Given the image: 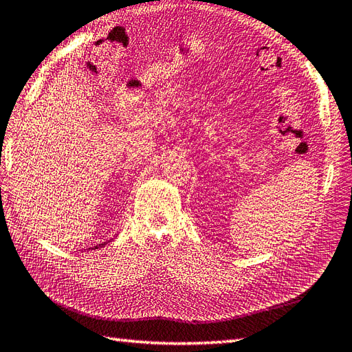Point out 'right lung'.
<instances>
[{"label":"right lung","mask_w":352,"mask_h":352,"mask_svg":"<svg viewBox=\"0 0 352 352\" xmlns=\"http://www.w3.org/2000/svg\"><path fill=\"white\" fill-rule=\"evenodd\" d=\"M105 244H107V242H104V244H99V245H96V247H94V248H92V250H95V248H99V247H104V245H105Z\"/></svg>","instance_id":"obj_1"}]
</instances>
